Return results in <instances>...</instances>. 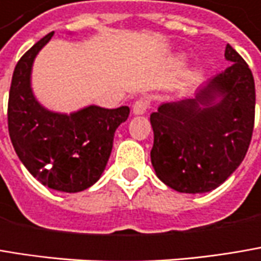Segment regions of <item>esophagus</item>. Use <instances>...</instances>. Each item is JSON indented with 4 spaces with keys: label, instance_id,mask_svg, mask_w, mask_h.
<instances>
[{
    "label": "esophagus",
    "instance_id": "obj_1",
    "mask_svg": "<svg viewBox=\"0 0 261 261\" xmlns=\"http://www.w3.org/2000/svg\"><path fill=\"white\" fill-rule=\"evenodd\" d=\"M147 108H148V101L145 98H140L132 105V113L140 116V114H144L147 111Z\"/></svg>",
    "mask_w": 261,
    "mask_h": 261
}]
</instances>
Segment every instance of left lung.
<instances>
[{"label": "left lung", "mask_w": 261, "mask_h": 261, "mask_svg": "<svg viewBox=\"0 0 261 261\" xmlns=\"http://www.w3.org/2000/svg\"><path fill=\"white\" fill-rule=\"evenodd\" d=\"M232 64L193 99L162 103L150 116L156 175L181 193H206L236 171L254 129L255 86L251 69L230 44Z\"/></svg>", "instance_id": "obj_1"}]
</instances>
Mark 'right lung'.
I'll list each match as a JSON object with an SVG mask.
<instances>
[{"instance_id": "obj_1", "label": "right lung", "mask_w": 261, "mask_h": 261, "mask_svg": "<svg viewBox=\"0 0 261 261\" xmlns=\"http://www.w3.org/2000/svg\"><path fill=\"white\" fill-rule=\"evenodd\" d=\"M53 34L35 43L14 68L7 111L9 134L16 154L41 184L77 193L102 175L114 132L127 120L129 107L107 110L90 105L68 116L40 105L31 89V68Z\"/></svg>"}]
</instances>
